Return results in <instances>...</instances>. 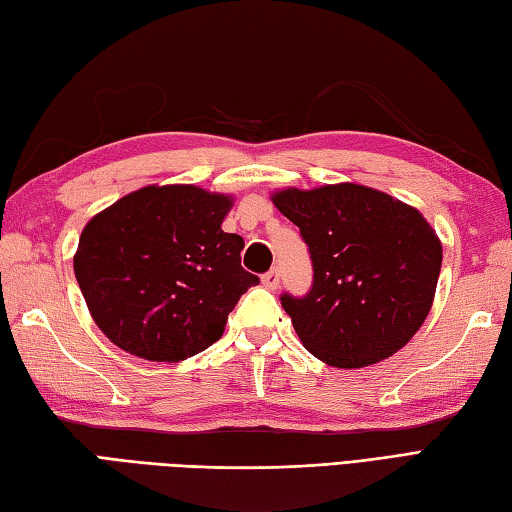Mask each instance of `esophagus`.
Segmentation results:
<instances>
[{"mask_svg": "<svg viewBox=\"0 0 512 512\" xmlns=\"http://www.w3.org/2000/svg\"><path fill=\"white\" fill-rule=\"evenodd\" d=\"M262 284L268 288V290H275L279 286V270L273 268L268 270V273L262 277Z\"/></svg>", "mask_w": 512, "mask_h": 512, "instance_id": "obj_1", "label": "esophagus"}]
</instances>
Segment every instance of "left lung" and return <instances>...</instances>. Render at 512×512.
<instances>
[{
	"instance_id": "8db88e82",
	"label": "left lung",
	"mask_w": 512,
	"mask_h": 512,
	"mask_svg": "<svg viewBox=\"0 0 512 512\" xmlns=\"http://www.w3.org/2000/svg\"><path fill=\"white\" fill-rule=\"evenodd\" d=\"M273 204L299 226L312 259L308 295H281L303 347L354 369L405 347L431 310L442 244L413 206L363 184L284 189Z\"/></svg>"
}]
</instances>
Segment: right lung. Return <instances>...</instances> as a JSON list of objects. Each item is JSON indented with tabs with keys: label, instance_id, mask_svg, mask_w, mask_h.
<instances>
[{
	"label": "right lung",
	"instance_id": "add662e5",
	"mask_svg": "<svg viewBox=\"0 0 512 512\" xmlns=\"http://www.w3.org/2000/svg\"><path fill=\"white\" fill-rule=\"evenodd\" d=\"M233 198L193 184L143 187L85 224L74 275L94 323L121 350L178 363L224 334L257 275L224 233Z\"/></svg>",
	"mask_w": 512,
	"mask_h": 512
}]
</instances>
